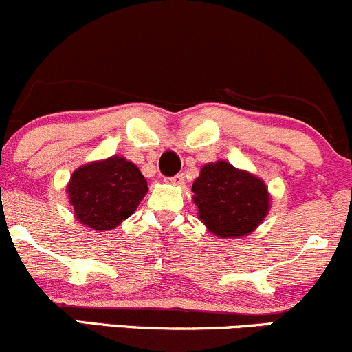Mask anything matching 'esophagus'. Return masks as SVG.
<instances>
[{
  "label": "esophagus",
  "mask_w": 352,
  "mask_h": 352,
  "mask_svg": "<svg viewBox=\"0 0 352 352\" xmlns=\"http://www.w3.org/2000/svg\"><path fill=\"white\" fill-rule=\"evenodd\" d=\"M168 182L173 184V186H184V184H186V175H184V173H177L175 177L168 179Z\"/></svg>",
  "instance_id": "esophagus-1"
}]
</instances>
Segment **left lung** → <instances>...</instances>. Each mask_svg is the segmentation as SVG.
<instances>
[{
  "label": "left lung",
  "mask_w": 352,
  "mask_h": 352,
  "mask_svg": "<svg viewBox=\"0 0 352 352\" xmlns=\"http://www.w3.org/2000/svg\"><path fill=\"white\" fill-rule=\"evenodd\" d=\"M192 192L199 219L221 239L244 238L268 216L270 192L265 180L226 160L202 166Z\"/></svg>",
  "instance_id": "8db88e82"
}]
</instances>
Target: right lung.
Wrapping results in <instances>:
<instances>
[{"mask_svg": "<svg viewBox=\"0 0 352 352\" xmlns=\"http://www.w3.org/2000/svg\"><path fill=\"white\" fill-rule=\"evenodd\" d=\"M146 192V179L138 166L120 155L80 165L67 184L74 216L96 231H109L128 219Z\"/></svg>", "mask_w": 352, "mask_h": 352, "instance_id": "right-lung-1", "label": "right lung"}]
</instances>
